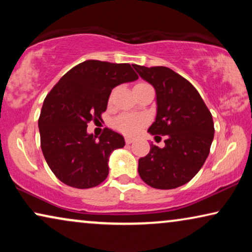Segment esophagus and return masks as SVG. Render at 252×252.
I'll return each mask as SVG.
<instances>
[{
    "instance_id": "esophagus-1",
    "label": "esophagus",
    "mask_w": 252,
    "mask_h": 252,
    "mask_svg": "<svg viewBox=\"0 0 252 252\" xmlns=\"http://www.w3.org/2000/svg\"><path fill=\"white\" fill-rule=\"evenodd\" d=\"M125 142H126V144H130V143L134 142V139H133V137L127 136V137H125Z\"/></svg>"
}]
</instances>
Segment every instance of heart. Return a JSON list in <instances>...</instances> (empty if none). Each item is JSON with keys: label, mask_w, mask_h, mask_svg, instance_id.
Instances as JSON below:
<instances>
[{"label": "heart", "mask_w": 252, "mask_h": 252, "mask_svg": "<svg viewBox=\"0 0 252 252\" xmlns=\"http://www.w3.org/2000/svg\"><path fill=\"white\" fill-rule=\"evenodd\" d=\"M140 85H147L141 82L136 86ZM147 124V118L143 116H137V115H130V113H124L115 118L112 122V125L116 129H118L119 132L124 134H136L142 127Z\"/></svg>", "instance_id": "heart-1"}]
</instances>
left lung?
Instances as JSON below:
<instances>
[{
  "label": "left lung",
  "instance_id": "obj_1",
  "mask_svg": "<svg viewBox=\"0 0 252 252\" xmlns=\"http://www.w3.org/2000/svg\"><path fill=\"white\" fill-rule=\"evenodd\" d=\"M137 73L156 91L157 115L148 132L165 135V147L150 146L139 159V174L150 187L174 189L187 184L209 156L215 135L212 115L187 79L165 66L134 64Z\"/></svg>",
  "mask_w": 252,
  "mask_h": 252
}]
</instances>
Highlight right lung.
<instances>
[{"mask_svg": "<svg viewBox=\"0 0 252 252\" xmlns=\"http://www.w3.org/2000/svg\"><path fill=\"white\" fill-rule=\"evenodd\" d=\"M136 79L129 64L92 60L71 68L54 86L43 101L39 130L44 159L58 180L79 189L105 180L110 155L125 140L110 128L97 140L87 133V124L101 119L116 86Z\"/></svg>", "mask_w": 252, "mask_h": 252, "instance_id": "right-lung-1", "label": "right lung"}]
</instances>
